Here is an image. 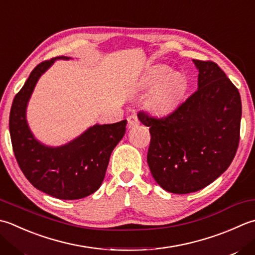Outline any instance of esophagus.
<instances>
[{
	"mask_svg": "<svg viewBox=\"0 0 255 255\" xmlns=\"http://www.w3.org/2000/svg\"><path fill=\"white\" fill-rule=\"evenodd\" d=\"M127 121H128V128L136 127L139 124L138 118H137V116H134V115H130V116L127 118Z\"/></svg>",
	"mask_w": 255,
	"mask_h": 255,
	"instance_id": "obj_1",
	"label": "esophagus"
}]
</instances>
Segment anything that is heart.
I'll return each instance as SVG.
<instances>
[{
  "mask_svg": "<svg viewBox=\"0 0 255 255\" xmlns=\"http://www.w3.org/2000/svg\"><path fill=\"white\" fill-rule=\"evenodd\" d=\"M150 107L153 112L164 114L170 112L178 104L182 94L186 89V81L180 74H171L168 67H158L150 76L148 77L147 85L149 87H156Z\"/></svg>",
  "mask_w": 255,
  "mask_h": 255,
  "instance_id": "b5f03b06",
  "label": "heart"
}]
</instances>
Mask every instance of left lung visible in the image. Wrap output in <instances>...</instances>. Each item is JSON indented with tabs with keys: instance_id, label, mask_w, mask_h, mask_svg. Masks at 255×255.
<instances>
[{
	"instance_id": "left-lung-1",
	"label": "left lung",
	"mask_w": 255,
	"mask_h": 255,
	"mask_svg": "<svg viewBox=\"0 0 255 255\" xmlns=\"http://www.w3.org/2000/svg\"><path fill=\"white\" fill-rule=\"evenodd\" d=\"M193 63L198 89L162 118L144 112L138 119L151 134L147 162L164 190L186 194L207 187L230 166L240 140L242 116L238 88L218 64Z\"/></svg>"
}]
</instances>
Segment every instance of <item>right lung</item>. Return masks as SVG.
Instances as JSON below:
<instances>
[{"instance_id": "right-lung-1", "label": "right lung", "mask_w": 255, "mask_h": 255, "mask_svg": "<svg viewBox=\"0 0 255 255\" xmlns=\"http://www.w3.org/2000/svg\"><path fill=\"white\" fill-rule=\"evenodd\" d=\"M55 57L35 67L16 95L9 113V134L14 156L33 186L62 200H76L97 191L105 178L109 158L126 132L127 121L94 125L61 147H48L34 138L26 122V107L38 78Z\"/></svg>"}]
</instances>
